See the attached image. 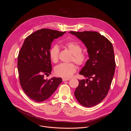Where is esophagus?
I'll return each instance as SVG.
<instances>
[{"label":"esophagus","mask_w":131,"mask_h":131,"mask_svg":"<svg viewBox=\"0 0 131 131\" xmlns=\"http://www.w3.org/2000/svg\"><path fill=\"white\" fill-rule=\"evenodd\" d=\"M70 80V79H68V78H63L62 79V80H63V81H68V80Z\"/></svg>","instance_id":"34e87169"}]
</instances>
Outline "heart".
I'll return each instance as SVG.
<instances>
[{"label":"heart","mask_w":131,"mask_h":131,"mask_svg":"<svg viewBox=\"0 0 131 131\" xmlns=\"http://www.w3.org/2000/svg\"><path fill=\"white\" fill-rule=\"evenodd\" d=\"M65 47L73 54L72 60L79 65H83L86 61V57L81 53L82 47L76 42L69 41L65 43ZM59 47L58 45L53 46L49 51V57L51 61L54 63L59 60ZM77 70V66L73 63H61L54 68L56 75L63 77L69 78Z\"/></svg>","instance_id":"b5f03b06"}]
</instances>
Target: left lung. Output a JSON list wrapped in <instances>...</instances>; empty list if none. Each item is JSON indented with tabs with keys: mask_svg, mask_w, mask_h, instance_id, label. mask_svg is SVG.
I'll use <instances>...</instances> for the list:
<instances>
[{
	"mask_svg": "<svg viewBox=\"0 0 131 131\" xmlns=\"http://www.w3.org/2000/svg\"><path fill=\"white\" fill-rule=\"evenodd\" d=\"M69 32L84 44L89 57L79 72L86 79L79 80L74 95L82 106H94L106 96L114 76L116 62L113 45L96 31Z\"/></svg>",
	"mask_w": 131,
	"mask_h": 131,
	"instance_id": "8db88e82",
	"label": "left lung"
}]
</instances>
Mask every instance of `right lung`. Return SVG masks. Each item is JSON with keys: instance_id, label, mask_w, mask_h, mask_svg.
<instances>
[{"instance_id": "right-lung-1", "label": "right lung", "mask_w": 131, "mask_h": 131, "mask_svg": "<svg viewBox=\"0 0 131 131\" xmlns=\"http://www.w3.org/2000/svg\"><path fill=\"white\" fill-rule=\"evenodd\" d=\"M66 31L41 29L29 35L18 53L17 68L21 85L25 94L36 102L48 99L62 82L61 78L48 80L45 75L52 71L49 51L54 39Z\"/></svg>"}]
</instances>
